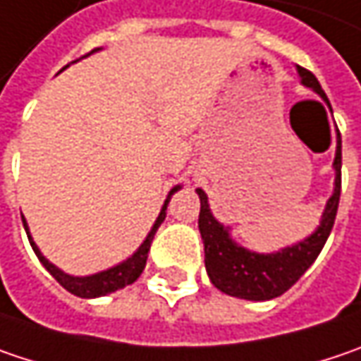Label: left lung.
<instances>
[{
  "label": "left lung",
  "instance_id": "1",
  "mask_svg": "<svg viewBox=\"0 0 361 361\" xmlns=\"http://www.w3.org/2000/svg\"><path fill=\"white\" fill-rule=\"evenodd\" d=\"M298 75L302 79V85L310 87L314 94H319L325 102H329L314 75L302 67H298ZM333 169H335V190L333 196L327 200L317 231L307 239L298 241L292 247H284L276 253H255L235 243L231 239L228 228L212 216L208 196L204 194V190L198 188L196 190L200 196L198 228L204 241V264L210 282L224 294L245 300H271L276 296H282L288 288L294 286L300 280V276L312 265V262L319 257L335 223L339 196H341V137L339 135H337Z\"/></svg>",
  "mask_w": 361,
  "mask_h": 361
}]
</instances>
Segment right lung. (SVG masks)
I'll list each match as a JSON object with an SVG mask.
<instances>
[{"instance_id": "add662e5", "label": "right lung", "mask_w": 361, "mask_h": 361, "mask_svg": "<svg viewBox=\"0 0 361 361\" xmlns=\"http://www.w3.org/2000/svg\"><path fill=\"white\" fill-rule=\"evenodd\" d=\"M96 51H99V49H94L92 53H96ZM92 53H87V54H92ZM87 54H85V56H87ZM67 67H69V65H67ZM180 188L181 185H176V188L167 194V200H165V204H163L159 216H157V221H155V224H153V228L149 231L147 239L142 241V245L138 247L137 251H135L126 262L114 265V267H110V269H104V271L92 274V276H83V278H79V276H69V274L61 271L56 265L51 264V262L40 253V249H38L36 243L32 241L30 231H28V224H26V219H22V223H24L26 235H28V241H30V245H32L36 257L40 259V264L47 267V271L53 276L54 280H56L61 286L65 288V290H69L71 294H75V296H81V298H97V296H106V294H110V292H116V290H120V288L133 284L138 276L142 274V269H145V265H147V257H149V249H151V243H153V237H155V233H157V228L161 226V223L165 221L167 204H169L171 196H173Z\"/></svg>"}]
</instances>
